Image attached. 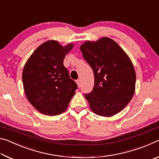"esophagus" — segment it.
<instances>
[{"label":"esophagus","instance_id":"1","mask_svg":"<svg viewBox=\"0 0 159 159\" xmlns=\"http://www.w3.org/2000/svg\"><path fill=\"white\" fill-rule=\"evenodd\" d=\"M76 83H77L78 86H79V88H80V85H81V83H80V79L76 80Z\"/></svg>","mask_w":159,"mask_h":159}]
</instances>
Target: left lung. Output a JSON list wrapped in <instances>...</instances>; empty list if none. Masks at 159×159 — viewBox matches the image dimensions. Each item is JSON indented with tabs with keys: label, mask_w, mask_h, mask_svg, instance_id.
Masks as SVG:
<instances>
[{
	"label": "left lung",
	"mask_w": 159,
	"mask_h": 159,
	"mask_svg": "<svg viewBox=\"0 0 159 159\" xmlns=\"http://www.w3.org/2000/svg\"><path fill=\"white\" fill-rule=\"evenodd\" d=\"M80 48L95 79L93 90L85 94L91 110L102 116L116 114L134 93L136 75L130 58L116 43L107 37L85 42Z\"/></svg>",
	"instance_id": "left-lung-1"
}]
</instances>
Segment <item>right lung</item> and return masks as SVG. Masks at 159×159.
<instances>
[{
  "label": "right lung",
  "mask_w": 159,
  "mask_h": 159,
  "mask_svg": "<svg viewBox=\"0 0 159 159\" xmlns=\"http://www.w3.org/2000/svg\"><path fill=\"white\" fill-rule=\"evenodd\" d=\"M74 45L49 41L37 48L23 70L24 89L29 102L42 114H60L66 109L78 85L63 61Z\"/></svg>",
  "instance_id": "1"
}]
</instances>
